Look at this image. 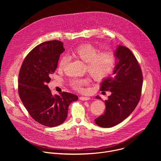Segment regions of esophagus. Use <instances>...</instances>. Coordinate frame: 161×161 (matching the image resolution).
<instances>
[{
  "label": "esophagus",
  "mask_w": 161,
  "mask_h": 161,
  "mask_svg": "<svg viewBox=\"0 0 161 161\" xmlns=\"http://www.w3.org/2000/svg\"><path fill=\"white\" fill-rule=\"evenodd\" d=\"M80 99L81 100V101H88V100H90V98L89 97H83V96H81V97H80Z\"/></svg>",
  "instance_id": "34e87169"
}]
</instances>
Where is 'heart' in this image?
<instances>
[{
	"label": "heart",
	"mask_w": 161,
	"mask_h": 161,
	"mask_svg": "<svg viewBox=\"0 0 161 161\" xmlns=\"http://www.w3.org/2000/svg\"><path fill=\"white\" fill-rule=\"evenodd\" d=\"M99 50L90 44H84L73 49L70 56L86 63V69L94 80L101 81L106 78L113 71L116 63L114 53L109 51L99 52ZM69 62L67 56H62L58 65L59 71H63ZM88 83L85 78H73L70 86L75 90L81 91Z\"/></svg>",
	"instance_id": "b5f03b06"
}]
</instances>
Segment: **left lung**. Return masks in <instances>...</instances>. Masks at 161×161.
Here are the masks:
<instances>
[{"mask_svg":"<svg viewBox=\"0 0 161 161\" xmlns=\"http://www.w3.org/2000/svg\"><path fill=\"white\" fill-rule=\"evenodd\" d=\"M114 55L117 62L113 76L104 79L100 88L101 91L111 92L104 101V113L94 120L101 127H111L127 118L138 104L142 94V69L132 52L119 45ZM96 99L101 97L96 96Z\"/></svg>","mask_w":161,"mask_h":161,"instance_id":"left-lung-1","label":"left lung"}]
</instances>
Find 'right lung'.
<instances>
[{"label": "right lung", "mask_w": 161, "mask_h": 161, "mask_svg": "<svg viewBox=\"0 0 161 161\" xmlns=\"http://www.w3.org/2000/svg\"><path fill=\"white\" fill-rule=\"evenodd\" d=\"M64 50L60 41L42 42L29 53L19 73L21 101L34 120L50 127L62 124L67 118L69 106L78 99L77 96L65 92L53 96L47 86Z\"/></svg>", "instance_id": "add662e5"}]
</instances>
